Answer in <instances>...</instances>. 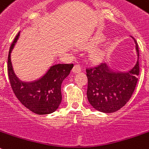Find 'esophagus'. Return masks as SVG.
<instances>
[{"label":"esophagus","mask_w":149,"mask_h":149,"mask_svg":"<svg viewBox=\"0 0 149 149\" xmlns=\"http://www.w3.org/2000/svg\"><path fill=\"white\" fill-rule=\"evenodd\" d=\"M72 71L74 72V73H79V72H81V67L79 64L74 65V67L72 68Z\"/></svg>","instance_id":"esophagus-1"}]
</instances>
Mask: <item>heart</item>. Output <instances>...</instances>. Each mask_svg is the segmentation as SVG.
<instances>
[{
    "label": "heart",
    "mask_w": 149,
    "mask_h": 149,
    "mask_svg": "<svg viewBox=\"0 0 149 149\" xmlns=\"http://www.w3.org/2000/svg\"><path fill=\"white\" fill-rule=\"evenodd\" d=\"M104 39V37L102 36H95L92 39H91L88 43H86L82 48L85 50H90L93 48L95 46H96L100 42H102ZM105 57V52L102 48H97L92 51V53L90 54V59L91 61L95 63H100L102 62Z\"/></svg>",
    "instance_id": "obj_1"
}]
</instances>
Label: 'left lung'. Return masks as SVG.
<instances>
[{
    "instance_id": "1",
    "label": "left lung",
    "mask_w": 149,
    "mask_h": 149,
    "mask_svg": "<svg viewBox=\"0 0 149 149\" xmlns=\"http://www.w3.org/2000/svg\"><path fill=\"white\" fill-rule=\"evenodd\" d=\"M135 42L137 61L128 70H115L108 63L86 70L88 78L87 98L95 110L103 113H113L123 107L130 99L139 74V47Z\"/></svg>"
}]
</instances>
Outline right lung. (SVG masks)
<instances>
[{
  "label": "right lung",
  "instance_id": "obj_1",
  "mask_svg": "<svg viewBox=\"0 0 149 149\" xmlns=\"http://www.w3.org/2000/svg\"><path fill=\"white\" fill-rule=\"evenodd\" d=\"M19 35L20 32L11 45L7 60V71L12 89L19 101L33 113L39 115L53 113L61 104V84L70 74L73 64H54L36 80H21L15 73L11 62V52Z\"/></svg>",
  "mask_w": 149,
  "mask_h": 149
}]
</instances>
